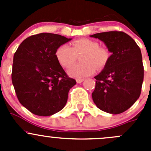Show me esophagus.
Here are the masks:
<instances>
[{
	"mask_svg": "<svg viewBox=\"0 0 151 151\" xmlns=\"http://www.w3.org/2000/svg\"><path fill=\"white\" fill-rule=\"evenodd\" d=\"M76 81H77V83H81L84 81V80H83V79H77V80H76Z\"/></svg>",
	"mask_w": 151,
	"mask_h": 151,
	"instance_id": "34e87169",
	"label": "esophagus"
}]
</instances>
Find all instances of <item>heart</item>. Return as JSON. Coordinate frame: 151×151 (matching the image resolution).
Segmentation results:
<instances>
[{
	"mask_svg": "<svg viewBox=\"0 0 151 151\" xmlns=\"http://www.w3.org/2000/svg\"><path fill=\"white\" fill-rule=\"evenodd\" d=\"M82 63L74 64L68 69V74L75 78H84L106 66L109 52L105 47H99L97 42L89 39L74 41L71 47L68 45H60L56 50V58L62 66L67 68L75 62L77 55H80Z\"/></svg>",
	"mask_w": 151,
	"mask_h": 151,
	"instance_id": "1",
	"label": "heart"
}]
</instances>
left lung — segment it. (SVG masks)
Here are the masks:
<instances>
[{"label":"left lung","mask_w":151,"mask_h":151,"mask_svg":"<svg viewBox=\"0 0 151 151\" xmlns=\"http://www.w3.org/2000/svg\"><path fill=\"white\" fill-rule=\"evenodd\" d=\"M104 42L112 53L101 73L96 76L94 103L101 110L120 114L139 99L144 78L141 50L135 41L122 31L91 35Z\"/></svg>","instance_id":"8db88e82"}]
</instances>
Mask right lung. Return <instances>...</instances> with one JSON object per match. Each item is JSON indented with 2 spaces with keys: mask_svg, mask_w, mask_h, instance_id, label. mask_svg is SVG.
<instances>
[{
  "mask_svg": "<svg viewBox=\"0 0 151 151\" xmlns=\"http://www.w3.org/2000/svg\"><path fill=\"white\" fill-rule=\"evenodd\" d=\"M50 33L25 39L14 55L12 80L20 104L39 116H50L66 105L70 88L77 83L68 77L56 58V50L69 42Z\"/></svg>",
  "mask_w": 151,
  "mask_h": 151,
  "instance_id": "obj_1",
  "label": "right lung"
}]
</instances>
